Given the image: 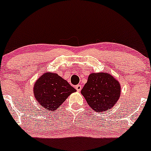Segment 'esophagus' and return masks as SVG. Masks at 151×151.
Listing matches in <instances>:
<instances>
[{"label": "esophagus", "mask_w": 151, "mask_h": 151, "mask_svg": "<svg viewBox=\"0 0 151 151\" xmlns=\"http://www.w3.org/2000/svg\"><path fill=\"white\" fill-rule=\"evenodd\" d=\"M81 85H76V90H77L78 91H80L81 90Z\"/></svg>", "instance_id": "1"}]
</instances>
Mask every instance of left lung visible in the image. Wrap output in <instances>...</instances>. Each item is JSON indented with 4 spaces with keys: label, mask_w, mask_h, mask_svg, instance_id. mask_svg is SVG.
<instances>
[{
    "label": "left lung",
    "mask_w": 151,
    "mask_h": 151,
    "mask_svg": "<svg viewBox=\"0 0 151 151\" xmlns=\"http://www.w3.org/2000/svg\"><path fill=\"white\" fill-rule=\"evenodd\" d=\"M120 92L121 86L117 80L103 72L90 74L81 90L90 108L97 113L113 108L119 99Z\"/></svg>",
    "instance_id": "1"
}]
</instances>
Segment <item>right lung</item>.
I'll return each instance as SVG.
<instances>
[{"label":"right lung","mask_w":151,"mask_h":151,"mask_svg":"<svg viewBox=\"0 0 151 151\" xmlns=\"http://www.w3.org/2000/svg\"><path fill=\"white\" fill-rule=\"evenodd\" d=\"M76 90L57 73H46L36 81L33 91L38 103L46 110L54 111Z\"/></svg>","instance_id":"add662e5"}]
</instances>
